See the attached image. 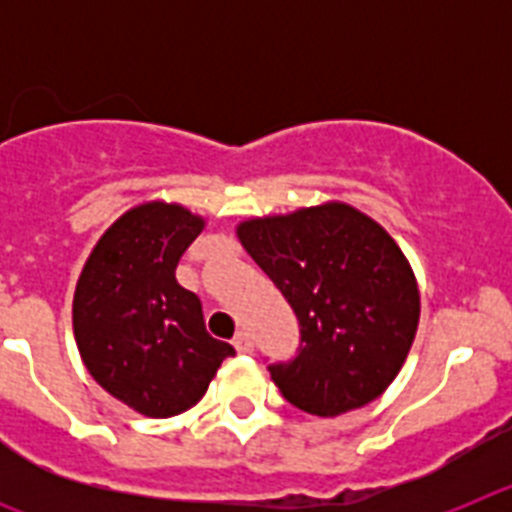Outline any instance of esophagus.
I'll return each mask as SVG.
<instances>
[{
    "instance_id": "34e87169",
    "label": "esophagus",
    "mask_w": 512,
    "mask_h": 512,
    "mask_svg": "<svg viewBox=\"0 0 512 512\" xmlns=\"http://www.w3.org/2000/svg\"><path fill=\"white\" fill-rule=\"evenodd\" d=\"M233 346H235V351H238V354H251V351H253L251 333H246V330H241V333H235Z\"/></svg>"
}]
</instances>
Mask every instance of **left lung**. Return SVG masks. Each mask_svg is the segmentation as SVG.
Instances as JSON below:
<instances>
[{
  "label": "left lung",
  "mask_w": 512,
  "mask_h": 512,
  "mask_svg": "<svg viewBox=\"0 0 512 512\" xmlns=\"http://www.w3.org/2000/svg\"><path fill=\"white\" fill-rule=\"evenodd\" d=\"M251 259L295 310L297 356L269 364L284 400L320 418L382 395L420 318L413 269L390 233L341 202L238 225Z\"/></svg>",
  "instance_id": "1"
}]
</instances>
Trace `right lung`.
<instances>
[{"label":"right lung","instance_id":"obj_1","mask_svg":"<svg viewBox=\"0 0 512 512\" xmlns=\"http://www.w3.org/2000/svg\"><path fill=\"white\" fill-rule=\"evenodd\" d=\"M205 228L182 205L146 202L112 223L81 269L74 336L102 390L148 418H171L207 392L235 348L207 333L200 297L176 264Z\"/></svg>","mask_w":512,"mask_h":512}]
</instances>
